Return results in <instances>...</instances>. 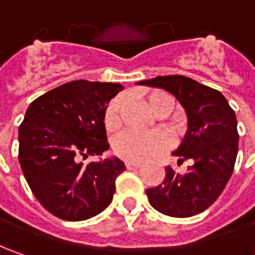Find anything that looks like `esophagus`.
Segmentation results:
<instances>
[{
  "label": "esophagus",
  "mask_w": 255,
  "mask_h": 255,
  "mask_svg": "<svg viewBox=\"0 0 255 255\" xmlns=\"http://www.w3.org/2000/svg\"><path fill=\"white\" fill-rule=\"evenodd\" d=\"M126 169L128 170H134V169H139L140 167V163H132V162H126L125 163Z\"/></svg>",
  "instance_id": "esophagus-1"
}]
</instances>
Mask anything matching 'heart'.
Returning <instances> with one entry per match:
<instances>
[{"label":"heart","instance_id":"1","mask_svg":"<svg viewBox=\"0 0 255 255\" xmlns=\"http://www.w3.org/2000/svg\"><path fill=\"white\" fill-rule=\"evenodd\" d=\"M147 105L153 112L167 116L176 108V99L166 92H154L147 98ZM123 99L116 98L106 109L105 115V128L113 132L122 122ZM169 144L167 136L162 132H134L126 130L121 133L113 143V150L116 156L126 162L140 163L156 156L157 153L164 150Z\"/></svg>","mask_w":255,"mask_h":255}]
</instances>
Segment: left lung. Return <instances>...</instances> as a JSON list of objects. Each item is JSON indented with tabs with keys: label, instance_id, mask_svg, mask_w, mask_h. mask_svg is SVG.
I'll use <instances>...</instances> for the list:
<instances>
[{
	"label": "left lung",
	"instance_id": "obj_1",
	"mask_svg": "<svg viewBox=\"0 0 255 255\" xmlns=\"http://www.w3.org/2000/svg\"><path fill=\"white\" fill-rule=\"evenodd\" d=\"M139 85L163 88L186 109L189 129L173 153L177 164L189 160L186 173L167 166L164 180L146 194L157 211L170 217H191L210 207L224 190L239 152L237 118L219 91L183 75L156 76Z\"/></svg>",
	"mask_w": 255,
	"mask_h": 255
}]
</instances>
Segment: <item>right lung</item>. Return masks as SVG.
<instances>
[{"mask_svg": "<svg viewBox=\"0 0 255 255\" xmlns=\"http://www.w3.org/2000/svg\"><path fill=\"white\" fill-rule=\"evenodd\" d=\"M122 89L111 82L72 81L26 109L18 132L19 164L36 200L62 220L91 219L112 201L122 160H82L109 149L105 112Z\"/></svg>", "mask_w": 255, "mask_h": 255, "instance_id": "obj_1", "label": "right lung"}]
</instances>
